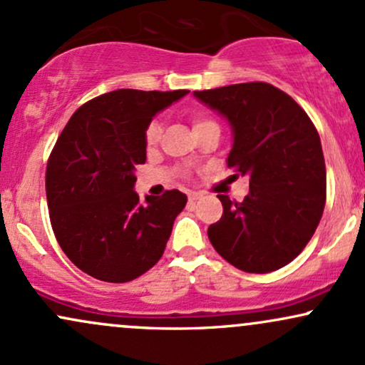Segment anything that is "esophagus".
Listing matches in <instances>:
<instances>
[{"label":"esophagus","instance_id":"obj_1","mask_svg":"<svg viewBox=\"0 0 365 365\" xmlns=\"http://www.w3.org/2000/svg\"><path fill=\"white\" fill-rule=\"evenodd\" d=\"M197 199H200V194H197V192H188V202H195Z\"/></svg>","mask_w":365,"mask_h":365}]
</instances>
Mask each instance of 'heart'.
<instances>
[{"instance_id": "b5f03b06", "label": "heart", "mask_w": 365, "mask_h": 365, "mask_svg": "<svg viewBox=\"0 0 365 365\" xmlns=\"http://www.w3.org/2000/svg\"><path fill=\"white\" fill-rule=\"evenodd\" d=\"M209 123H215L209 116L204 115V113H194L192 115V125H194V130L204 127V125H209ZM145 144L148 145H154L156 142L159 140V137H161V123H159L158 120H153L148 125V128H145Z\"/></svg>"}]
</instances>
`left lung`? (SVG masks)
Returning <instances> with one entry per match:
<instances>
[{"instance_id":"obj_1","label":"left lung","mask_w":365,"mask_h":365,"mask_svg":"<svg viewBox=\"0 0 365 365\" xmlns=\"http://www.w3.org/2000/svg\"><path fill=\"white\" fill-rule=\"evenodd\" d=\"M228 120L233 145L226 165L249 177L242 202L217 195L223 216L207 228L216 252L245 273H271L304 250L326 202L321 139L302 108L266 82L195 91Z\"/></svg>"}]
</instances>
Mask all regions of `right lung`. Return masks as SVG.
I'll return each instance as SVG.
<instances>
[{"label":"right lung","mask_w":365,"mask_h":365,"mask_svg":"<svg viewBox=\"0 0 365 365\" xmlns=\"http://www.w3.org/2000/svg\"><path fill=\"white\" fill-rule=\"evenodd\" d=\"M185 94L108 92L78 108L58 137L46 168L49 220L66 257L92 278L132 282L165 252L187 195L166 190L140 202L135 166L145 163L153 116Z\"/></svg>","instance_id":"add662e5"}]
</instances>
